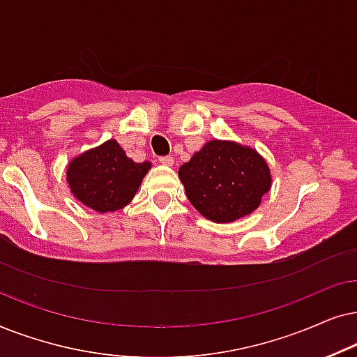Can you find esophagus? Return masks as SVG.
<instances>
[{
  "label": "esophagus",
  "instance_id": "esophagus-1",
  "mask_svg": "<svg viewBox=\"0 0 357 357\" xmlns=\"http://www.w3.org/2000/svg\"><path fill=\"white\" fill-rule=\"evenodd\" d=\"M160 163L166 165V166H173L174 160H173V156H160Z\"/></svg>",
  "mask_w": 357,
  "mask_h": 357
}]
</instances>
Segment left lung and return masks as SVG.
Returning <instances> with one entry per match:
<instances>
[{"label": "left lung", "mask_w": 357, "mask_h": 357, "mask_svg": "<svg viewBox=\"0 0 357 357\" xmlns=\"http://www.w3.org/2000/svg\"><path fill=\"white\" fill-rule=\"evenodd\" d=\"M178 176L194 208L215 223L253 213L273 184L263 156L234 140H208L179 168Z\"/></svg>", "instance_id": "obj_1"}]
</instances>
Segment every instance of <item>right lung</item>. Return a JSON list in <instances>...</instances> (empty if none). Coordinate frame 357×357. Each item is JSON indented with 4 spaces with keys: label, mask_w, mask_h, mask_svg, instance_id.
<instances>
[{
    "label": "right lung",
    "mask_w": 357,
    "mask_h": 357,
    "mask_svg": "<svg viewBox=\"0 0 357 357\" xmlns=\"http://www.w3.org/2000/svg\"><path fill=\"white\" fill-rule=\"evenodd\" d=\"M150 161L135 163L117 140L89 149L66 166V183L78 202L99 213L121 211L139 191Z\"/></svg>",
    "instance_id": "right-lung-1"
}]
</instances>
